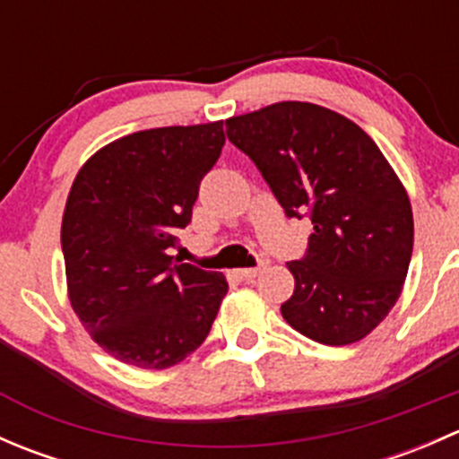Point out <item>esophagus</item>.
<instances>
[{
  "label": "esophagus",
  "instance_id": "1",
  "mask_svg": "<svg viewBox=\"0 0 459 459\" xmlns=\"http://www.w3.org/2000/svg\"><path fill=\"white\" fill-rule=\"evenodd\" d=\"M262 271H264V264H259V266H255V268H239L238 275H239V280L251 281V280H255V277H257Z\"/></svg>",
  "mask_w": 459,
  "mask_h": 459
}]
</instances>
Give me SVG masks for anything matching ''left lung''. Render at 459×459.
I'll return each mask as SVG.
<instances>
[{"mask_svg": "<svg viewBox=\"0 0 459 459\" xmlns=\"http://www.w3.org/2000/svg\"><path fill=\"white\" fill-rule=\"evenodd\" d=\"M286 217H308L302 259L289 262L295 290L286 322L319 344L362 340L402 293L413 253V211L395 170L344 115L280 101L226 119Z\"/></svg>", "mask_w": 459, "mask_h": 459, "instance_id": "1", "label": "left lung"}]
</instances>
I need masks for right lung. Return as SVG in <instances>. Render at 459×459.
Here are the masks:
<instances>
[{
  "mask_svg": "<svg viewBox=\"0 0 459 459\" xmlns=\"http://www.w3.org/2000/svg\"><path fill=\"white\" fill-rule=\"evenodd\" d=\"M224 142V122L133 133L97 151L73 182L62 220L68 298L119 362L173 367L215 322L224 275L169 253Z\"/></svg>",
  "mask_w": 459,
  "mask_h": 459,
  "instance_id": "1",
  "label": "right lung"
}]
</instances>
